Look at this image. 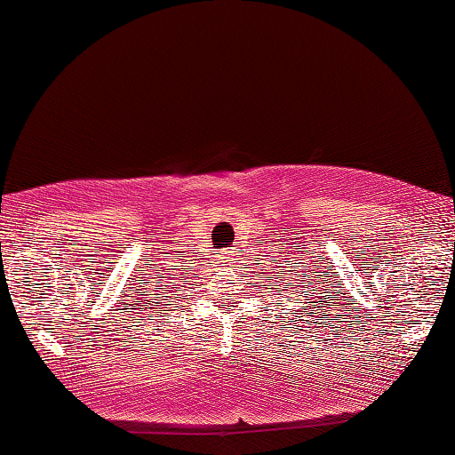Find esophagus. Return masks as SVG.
Masks as SVG:
<instances>
[{
  "instance_id": "1",
  "label": "esophagus",
  "mask_w": 455,
  "mask_h": 455,
  "mask_svg": "<svg viewBox=\"0 0 455 455\" xmlns=\"http://www.w3.org/2000/svg\"><path fill=\"white\" fill-rule=\"evenodd\" d=\"M222 257H225V261H230V259H233V251H225Z\"/></svg>"
}]
</instances>
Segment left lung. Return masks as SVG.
<instances>
[{
	"mask_svg": "<svg viewBox=\"0 0 455 455\" xmlns=\"http://www.w3.org/2000/svg\"><path fill=\"white\" fill-rule=\"evenodd\" d=\"M288 266H290V263H288ZM294 275L300 277L302 283H307V274H304V271H302V275H300V274H298V271L294 269ZM310 277H316V275L310 274ZM292 282H296V277H292ZM313 282H318V286H316V283H313V288L318 290V294H323V286H324V283H327V280H313ZM283 283H286V282H283ZM329 286H331V283H329ZM302 288H304V286H302ZM313 294H316V292H315V290H310L308 296H304V298H307V300H313V298H310ZM329 294H331V292H329ZM315 300H316V296H315ZM318 302H321V300H318ZM304 308H307V307H304ZM302 313H304V310H302Z\"/></svg>",
	"mask_w": 455,
	"mask_h": 455,
	"instance_id": "8db88e82",
	"label": "left lung"
}]
</instances>
